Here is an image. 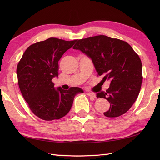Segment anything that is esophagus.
<instances>
[{
	"label": "esophagus",
	"mask_w": 160,
	"mask_h": 160,
	"mask_svg": "<svg viewBox=\"0 0 160 160\" xmlns=\"http://www.w3.org/2000/svg\"><path fill=\"white\" fill-rule=\"evenodd\" d=\"M87 96H90V97L96 98V94H95L94 93H92V92H87Z\"/></svg>",
	"instance_id": "1"
}]
</instances>
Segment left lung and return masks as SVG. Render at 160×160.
Returning a JSON list of instances; mask_svg holds the SVG:
<instances>
[{"instance_id": "obj_1", "label": "left lung", "mask_w": 160, "mask_h": 160, "mask_svg": "<svg viewBox=\"0 0 160 160\" xmlns=\"http://www.w3.org/2000/svg\"><path fill=\"white\" fill-rule=\"evenodd\" d=\"M73 49L90 58L102 81L111 82L106 91L97 98L107 99L110 108L104 115L118 117L129 110L136 100L142 82V64L140 57L123 40L100 35L79 40Z\"/></svg>"}]
</instances>
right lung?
<instances>
[{
  "label": "right lung",
  "instance_id": "add662e5",
  "mask_svg": "<svg viewBox=\"0 0 160 160\" xmlns=\"http://www.w3.org/2000/svg\"><path fill=\"white\" fill-rule=\"evenodd\" d=\"M77 41L49 38L30 45L18 64L16 74L20 90L30 109L44 120H58L72 107L75 96L84 91L79 87L63 90L54 87L58 77V61Z\"/></svg>",
  "mask_w": 160,
  "mask_h": 160
}]
</instances>
